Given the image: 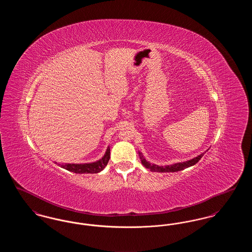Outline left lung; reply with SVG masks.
Returning <instances> with one entry per match:
<instances>
[{
  "mask_svg": "<svg viewBox=\"0 0 252 252\" xmlns=\"http://www.w3.org/2000/svg\"><path fill=\"white\" fill-rule=\"evenodd\" d=\"M139 154H140V158H141L142 163H143L144 167L149 169L152 172H158V173H172V172H178V171L184 170L185 168L190 167V166L194 165L195 163H197L199 161V159L204 155V153H202L199 156L195 157L192 159L184 161V162H178V163H175V164H172V165H166V166H158V165L152 164L149 161H147L144 158L142 153H139Z\"/></svg>",
  "mask_w": 252,
  "mask_h": 252,
  "instance_id": "obj_1",
  "label": "left lung"
}]
</instances>
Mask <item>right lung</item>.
Listing matches in <instances>:
<instances>
[{"instance_id":"1","label":"right lung","mask_w":252,"mask_h":252,"mask_svg":"<svg viewBox=\"0 0 252 252\" xmlns=\"http://www.w3.org/2000/svg\"><path fill=\"white\" fill-rule=\"evenodd\" d=\"M110 158V149L108 147L106 154L102 158L97 160L95 162L92 163H83V164H77V163H63V164H59L61 167L73 172L76 174H96L101 172L104 168L107 166L108 159Z\"/></svg>"}]
</instances>
